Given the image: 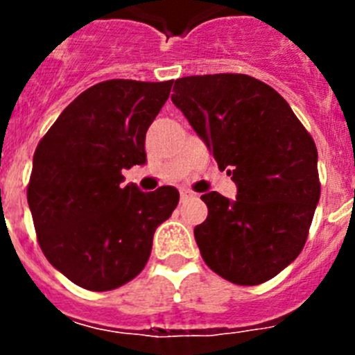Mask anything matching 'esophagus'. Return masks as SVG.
Segmentation results:
<instances>
[{
	"mask_svg": "<svg viewBox=\"0 0 355 355\" xmlns=\"http://www.w3.org/2000/svg\"><path fill=\"white\" fill-rule=\"evenodd\" d=\"M180 197H181V200H187L188 197H192V192H188V190H181Z\"/></svg>",
	"mask_w": 355,
	"mask_h": 355,
	"instance_id": "esophagus-1",
	"label": "esophagus"
}]
</instances>
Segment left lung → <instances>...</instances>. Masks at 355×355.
Wrapping results in <instances>:
<instances>
[{
	"label": "left lung",
	"instance_id": "1",
	"mask_svg": "<svg viewBox=\"0 0 355 355\" xmlns=\"http://www.w3.org/2000/svg\"><path fill=\"white\" fill-rule=\"evenodd\" d=\"M172 103L238 188L236 200L200 197L208 206L193 229L200 256L240 286L275 277L304 249L318 205L315 140L281 94L247 74L180 78Z\"/></svg>",
	"mask_w": 355,
	"mask_h": 355
}]
</instances>
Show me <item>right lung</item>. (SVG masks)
<instances>
[{"mask_svg":"<svg viewBox=\"0 0 355 355\" xmlns=\"http://www.w3.org/2000/svg\"><path fill=\"white\" fill-rule=\"evenodd\" d=\"M171 81L108 80L67 106L33 155L28 206L44 256L69 281L110 291L144 270L153 236L180 192L122 187L124 168L146 163V133Z\"/></svg>","mask_w":355,"mask_h":355,"instance_id":"right-lung-1","label":"right lung"}]
</instances>
